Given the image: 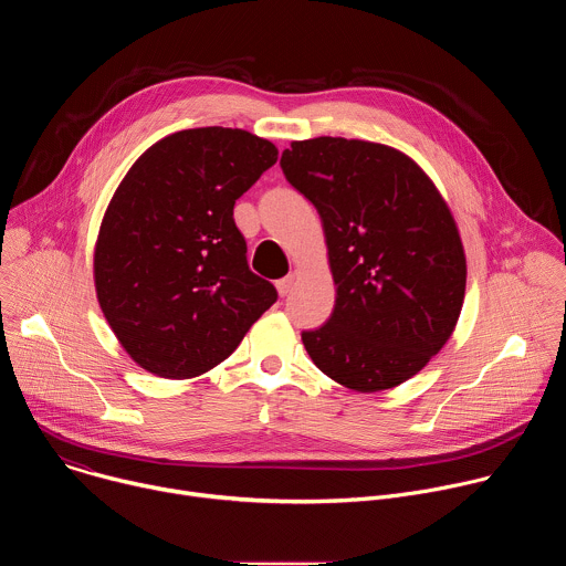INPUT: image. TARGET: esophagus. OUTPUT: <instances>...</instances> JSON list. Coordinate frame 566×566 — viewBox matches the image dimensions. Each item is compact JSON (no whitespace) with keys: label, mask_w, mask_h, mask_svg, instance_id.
<instances>
[{"label":"esophagus","mask_w":566,"mask_h":566,"mask_svg":"<svg viewBox=\"0 0 566 566\" xmlns=\"http://www.w3.org/2000/svg\"><path fill=\"white\" fill-rule=\"evenodd\" d=\"M293 284H295V275L291 273V275H286V277H282V280H277L275 282V286H277V291H280V295L284 297V295H289L291 293V289H293Z\"/></svg>","instance_id":"obj_1"}]
</instances>
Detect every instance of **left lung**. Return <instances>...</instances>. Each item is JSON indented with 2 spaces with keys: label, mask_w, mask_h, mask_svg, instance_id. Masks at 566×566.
<instances>
[{
  "label": "left lung",
  "mask_w": 566,
  "mask_h": 566,
  "mask_svg": "<svg viewBox=\"0 0 566 566\" xmlns=\"http://www.w3.org/2000/svg\"><path fill=\"white\" fill-rule=\"evenodd\" d=\"M280 166L322 219L336 284L332 317L302 332L311 360L356 391L406 382L448 343L463 304L465 255L446 201L380 143L295 140Z\"/></svg>",
  "instance_id": "1"
}]
</instances>
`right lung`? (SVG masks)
I'll list each match as a JSON object with an SVG mask.
<instances>
[{
	"label": "right lung",
	"mask_w": 566,
	"mask_h": 566,
	"mask_svg": "<svg viewBox=\"0 0 566 566\" xmlns=\"http://www.w3.org/2000/svg\"><path fill=\"white\" fill-rule=\"evenodd\" d=\"M277 160L244 129L197 127L154 143L103 217L94 280L123 349L164 378L226 360L277 291L249 269L234 201Z\"/></svg>",
	"instance_id": "add662e5"
}]
</instances>
